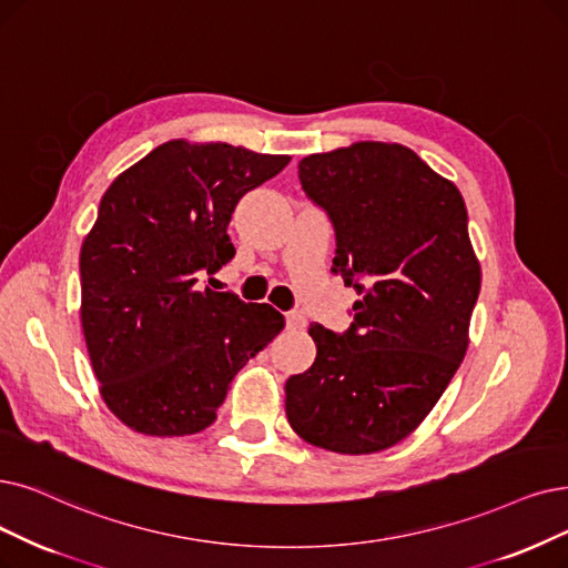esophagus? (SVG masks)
Instances as JSON below:
<instances>
[{
  "mask_svg": "<svg viewBox=\"0 0 568 568\" xmlns=\"http://www.w3.org/2000/svg\"><path fill=\"white\" fill-rule=\"evenodd\" d=\"M307 326V320L301 312H288L286 314V328L291 331H303Z\"/></svg>",
  "mask_w": 568,
  "mask_h": 568,
  "instance_id": "34e87169",
  "label": "esophagus"
}]
</instances>
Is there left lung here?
Segmentation results:
<instances>
[{
  "instance_id": "1",
  "label": "left lung",
  "mask_w": 568,
  "mask_h": 568,
  "mask_svg": "<svg viewBox=\"0 0 568 568\" xmlns=\"http://www.w3.org/2000/svg\"><path fill=\"white\" fill-rule=\"evenodd\" d=\"M298 176L335 229L333 272L361 301L343 335L310 324L316 358L286 379V417L310 445L373 455L413 434L466 356L480 293L466 205L392 142L305 155Z\"/></svg>"
}]
</instances>
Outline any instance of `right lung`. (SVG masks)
I'll return each mask as SVG.
<instances>
[{"label":"right lung","instance_id":"add662e5","mask_svg":"<svg viewBox=\"0 0 568 568\" xmlns=\"http://www.w3.org/2000/svg\"><path fill=\"white\" fill-rule=\"evenodd\" d=\"M291 155L172 140L121 172L81 246V326L109 410L144 436L200 434L284 328L267 303L200 288L235 256L240 197Z\"/></svg>","mask_w":568,"mask_h":568}]
</instances>
